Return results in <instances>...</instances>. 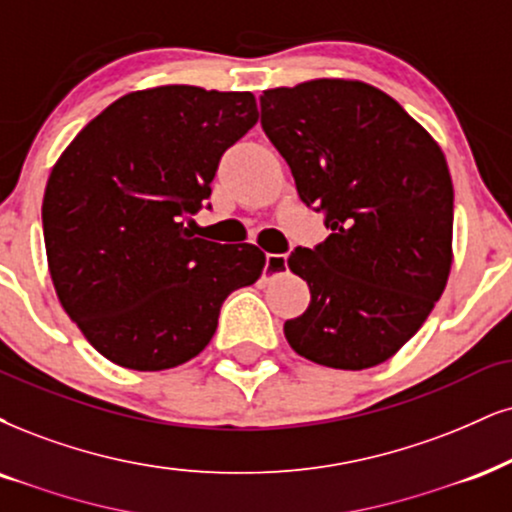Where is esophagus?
I'll use <instances>...</instances> for the list:
<instances>
[{"label": "esophagus", "instance_id": "34e87169", "mask_svg": "<svg viewBox=\"0 0 512 512\" xmlns=\"http://www.w3.org/2000/svg\"><path fill=\"white\" fill-rule=\"evenodd\" d=\"M287 270V256L285 254H268L266 256V268H263V280L282 275Z\"/></svg>", "mask_w": 512, "mask_h": 512}]
</instances>
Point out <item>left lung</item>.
<instances>
[{"instance_id":"8db88e82","label":"left lung","mask_w":512,"mask_h":512,"mask_svg":"<svg viewBox=\"0 0 512 512\" xmlns=\"http://www.w3.org/2000/svg\"><path fill=\"white\" fill-rule=\"evenodd\" d=\"M261 125L330 237L287 266L311 304L285 323L292 349L339 370L394 356L444 294L453 182L444 151L403 106L361 80L320 78L261 97Z\"/></svg>"}]
</instances>
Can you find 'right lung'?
<instances>
[{"label":"right lung","mask_w":512,"mask_h":512,"mask_svg":"<svg viewBox=\"0 0 512 512\" xmlns=\"http://www.w3.org/2000/svg\"><path fill=\"white\" fill-rule=\"evenodd\" d=\"M251 92L163 85L116 99L54 163L42 201L49 275L63 311L121 368L199 356L223 301L254 285L266 254L189 232L218 161L254 128Z\"/></svg>","instance_id":"1"}]
</instances>
